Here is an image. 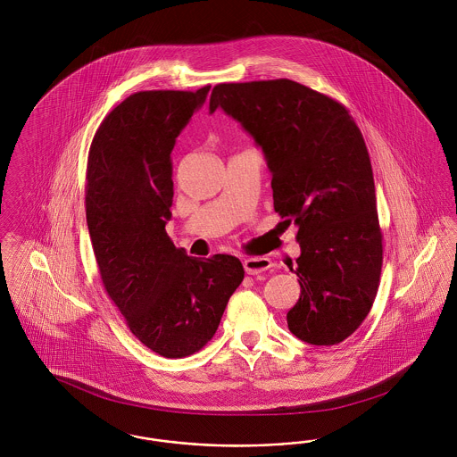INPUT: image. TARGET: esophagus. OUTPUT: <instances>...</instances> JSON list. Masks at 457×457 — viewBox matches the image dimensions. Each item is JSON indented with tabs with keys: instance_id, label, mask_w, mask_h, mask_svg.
Masks as SVG:
<instances>
[{
	"instance_id": "1",
	"label": "esophagus",
	"mask_w": 457,
	"mask_h": 457,
	"mask_svg": "<svg viewBox=\"0 0 457 457\" xmlns=\"http://www.w3.org/2000/svg\"><path fill=\"white\" fill-rule=\"evenodd\" d=\"M272 262L267 257H248L243 261V267H245V272L250 274V276H255V274H261L263 270L270 269Z\"/></svg>"
}]
</instances>
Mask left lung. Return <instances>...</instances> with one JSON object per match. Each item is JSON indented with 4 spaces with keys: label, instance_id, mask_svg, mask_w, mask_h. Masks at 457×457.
I'll use <instances>...</instances> for the list:
<instances>
[{
    "label": "left lung",
    "instance_id": "obj_1",
    "mask_svg": "<svg viewBox=\"0 0 457 457\" xmlns=\"http://www.w3.org/2000/svg\"><path fill=\"white\" fill-rule=\"evenodd\" d=\"M222 109L262 147L274 211L295 222L302 255L289 269L302 295L287 312L304 343H343L367 319L382 270V233L363 135L348 109L298 82L218 84Z\"/></svg>",
    "mask_w": 457,
    "mask_h": 457
}]
</instances>
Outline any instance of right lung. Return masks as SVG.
<instances>
[{
    "label": "right lung",
    "instance_id": "add662e5",
    "mask_svg": "<svg viewBox=\"0 0 457 457\" xmlns=\"http://www.w3.org/2000/svg\"><path fill=\"white\" fill-rule=\"evenodd\" d=\"M209 88L131 94L88 151L86 214L101 279L131 334L164 358L204 348L245 278L237 257H188L166 233L176 137Z\"/></svg>",
    "mask_w": 457,
    "mask_h": 457
}]
</instances>
